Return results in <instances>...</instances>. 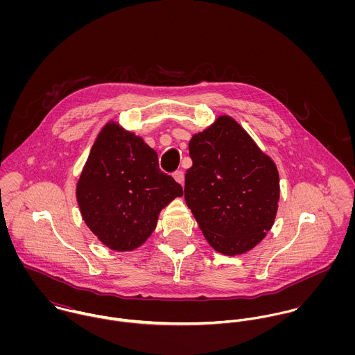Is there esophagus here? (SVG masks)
<instances>
[{"label":"esophagus","mask_w":355,"mask_h":355,"mask_svg":"<svg viewBox=\"0 0 355 355\" xmlns=\"http://www.w3.org/2000/svg\"><path fill=\"white\" fill-rule=\"evenodd\" d=\"M173 179H175L180 186H183V184H184V173H183L182 171L175 172V173H173Z\"/></svg>","instance_id":"esophagus-1"}]
</instances>
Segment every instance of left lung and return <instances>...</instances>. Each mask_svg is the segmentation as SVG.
Here are the masks:
<instances>
[{"label": "left lung", "instance_id": "1", "mask_svg": "<svg viewBox=\"0 0 355 355\" xmlns=\"http://www.w3.org/2000/svg\"><path fill=\"white\" fill-rule=\"evenodd\" d=\"M184 200L205 239L224 255L254 249L270 231L280 200L275 161L231 116L220 114L189 144Z\"/></svg>", "mask_w": 355, "mask_h": 355}]
</instances>
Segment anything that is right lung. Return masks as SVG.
Masks as SVG:
<instances>
[{
  "instance_id": "add662e5",
  "label": "right lung",
  "mask_w": 355,
  "mask_h": 355,
  "mask_svg": "<svg viewBox=\"0 0 355 355\" xmlns=\"http://www.w3.org/2000/svg\"><path fill=\"white\" fill-rule=\"evenodd\" d=\"M183 189L158 168L144 138L109 120L98 132L76 183L83 221L103 246L132 252L157 227L159 211Z\"/></svg>"
}]
</instances>
